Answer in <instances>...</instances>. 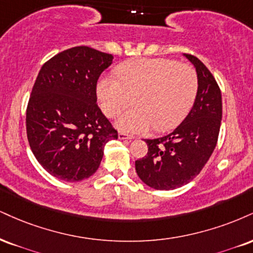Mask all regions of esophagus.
I'll use <instances>...</instances> for the list:
<instances>
[{
    "instance_id": "esophagus-1",
    "label": "esophagus",
    "mask_w": 253,
    "mask_h": 253,
    "mask_svg": "<svg viewBox=\"0 0 253 253\" xmlns=\"http://www.w3.org/2000/svg\"><path fill=\"white\" fill-rule=\"evenodd\" d=\"M133 138H134V136L130 135V134H127V133H125V132L119 133V139H121V140H132Z\"/></svg>"
}]
</instances>
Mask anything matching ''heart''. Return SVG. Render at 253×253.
<instances>
[{"label": "heart", "mask_w": 253, "mask_h": 253, "mask_svg": "<svg viewBox=\"0 0 253 253\" xmlns=\"http://www.w3.org/2000/svg\"><path fill=\"white\" fill-rule=\"evenodd\" d=\"M119 79L103 77L96 87L100 107L108 118H117L132 105L118 126L132 133L174 128L184 120L198 92L197 71L171 59H138L118 68Z\"/></svg>", "instance_id": "1"}]
</instances>
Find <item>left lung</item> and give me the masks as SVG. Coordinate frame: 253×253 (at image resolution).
Returning a JSON list of instances; mask_svg holds the SVG:
<instances>
[{
    "mask_svg": "<svg viewBox=\"0 0 253 253\" xmlns=\"http://www.w3.org/2000/svg\"><path fill=\"white\" fill-rule=\"evenodd\" d=\"M198 74V92L192 109L172 133L146 139L147 154L135 161V171L156 190H174L199 174L213 153L220 129L221 93L208 67L198 57L185 54Z\"/></svg>",
    "mask_w": 253,
    "mask_h": 253,
    "instance_id": "obj_1",
    "label": "left lung"
}]
</instances>
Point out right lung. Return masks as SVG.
I'll return each instance as SVG.
<instances>
[{
    "label": "right lung",
    "instance_id": "obj_1",
    "mask_svg": "<svg viewBox=\"0 0 253 253\" xmlns=\"http://www.w3.org/2000/svg\"><path fill=\"white\" fill-rule=\"evenodd\" d=\"M113 55L78 45L40 69L26 113L27 136L41 166L57 179L81 181L99 169L103 147L118 139L96 103V84Z\"/></svg>",
    "mask_w": 253,
    "mask_h": 253
}]
</instances>
